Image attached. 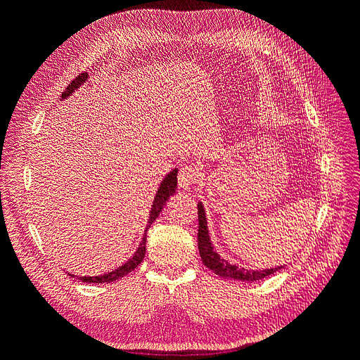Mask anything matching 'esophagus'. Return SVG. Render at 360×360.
<instances>
[{
  "mask_svg": "<svg viewBox=\"0 0 360 360\" xmlns=\"http://www.w3.org/2000/svg\"><path fill=\"white\" fill-rule=\"evenodd\" d=\"M200 180V172L198 169L192 165H184L180 168L179 172V186L183 189L192 188V184L198 183Z\"/></svg>",
  "mask_w": 360,
  "mask_h": 360,
  "instance_id": "obj_1",
  "label": "esophagus"
}]
</instances>
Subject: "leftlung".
I'll return each mask as SVG.
<instances>
[{
  "mask_svg": "<svg viewBox=\"0 0 360 360\" xmlns=\"http://www.w3.org/2000/svg\"><path fill=\"white\" fill-rule=\"evenodd\" d=\"M198 249L200 255L205 267L213 270L216 275L225 279H234V281H242V282H255L259 279H264L270 275H274L275 271L282 269V266L271 267V269H258V270H250L245 269L237 264H231L219 255V252L214 249L212 245L210 236H209V228H207V217L202 202H198Z\"/></svg>",
  "mask_w": 360,
  "mask_h": 360,
  "instance_id": "8db88e82",
  "label": "left lung"
}]
</instances>
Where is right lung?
<instances>
[{
  "label": "right lung",
  "instance_id": "right-lung-1",
  "mask_svg": "<svg viewBox=\"0 0 360 360\" xmlns=\"http://www.w3.org/2000/svg\"><path fill=\"white\" fill-rule=\"evenodd\" d=\"M86 79H89V73H86V72L81 73L79 76H76V78L69 84L68 89L64 90V93L61 94V99H68V97L72 93H75L76 90H78L81 85H84V82ZM177 172H179V169L174 168L160 181L159 189L156 192V197L153 200V204H151V210H150V216H148V221H147L148 224L146 226V233H147V230L150 228V225L156 221V217L162 212L163 205H165V202L169 200V197H172V195L176 193V189H177ZM146 233H144L143 240H141V243H139V248L136 249L135 255L130 258L129 261H126L123 266H120L115 270L108 271V274H103V275H99V276H79L78 279H81L82 282H86V284H102V282H112V281H117L120 278L126 276L127 274H130V271H132L134 269H136L141 264V261L144 259V255H146V242H147ZM69 275L75 278V275H72V274H69Z\"/></svg>",
  "mask_w": 360,
  "mask_h": 360
}]
</instances>
